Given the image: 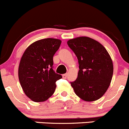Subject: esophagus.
<instances>
[{
    "instance_id": "esophagus-1",
    "label": "esophagus",
    "mask_w": 129,
    "mask_h": 129,
    "mask_svg": "<svg viewBox=\"0 0 129 129\" xmlns=\"http://www.w3.org/2000/svg\"><path fill=\"white\" fill-rule=\"evenodd\" d=\"M67 76H68V73H65V74H63V75H62V76H63V78H67Z\"/></svg>"
}]
</instances>
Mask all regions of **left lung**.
I'll return each instance as SVG.
<instances>
[{
    "label": "left lung",
    "mask_w": 129,
    "mask_h": 129,
    "mask_svg": "<svg viewBox=\"0 0 129 129\" xmlns=\"http://www.w3.org/2000/svg\"><path fill=\"white\" fill-rule=\"evenodd\" d=\"M67 43L78 60V77L70 82L75 93L85 101L98 100L106 92L113 76V63L107 51L88 37L70 39Z\"/></svg>",
    "instance_id": "1"
}]
</instances>
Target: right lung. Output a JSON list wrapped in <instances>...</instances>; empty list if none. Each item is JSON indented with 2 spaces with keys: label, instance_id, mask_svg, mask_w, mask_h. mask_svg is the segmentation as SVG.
I'll use <instances>...</instances> for the list:
<instances>
[{
  "label": "right lung",
  "instance_id": "obj_1",
  "mask_svg": "<svg viewBox=\"0 0 129 129\" xmlns=\"http://www.w3.org/2000/svg\"><path fill=\"white\" fill-rule=\"evenodd\" d=\"M61 43L53 38L41 39L30 44L22 56L19 79L25 95L35 102L48 100L55 91L56 81L62 76L53 70V56Z\"/></svg>",
  "mask_w": 129,
  "mask_h": 129
}]
</instances>
